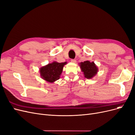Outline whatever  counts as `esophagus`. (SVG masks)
<instances>
[{
	"label": "esophagus",
	"mask_w": 135,
	"mask_h": 135,
	"mask_svg": "<svg viewBox=\"0 0 135 135\" xmlns=\"http://www.w3.org/2000/svg\"><path fill=\"white\" fill-rule=\"evenodd\" d=\"M71 62H72V63H76V60H75V59H71Z\"/></svg>",
	"instance_id": "obj_1"
}]
</instances>
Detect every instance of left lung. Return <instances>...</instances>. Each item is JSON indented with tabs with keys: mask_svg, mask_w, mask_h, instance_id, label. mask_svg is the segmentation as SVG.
<instances>
[{
	"mask_svg": "<svg viewBox=\"0 0 135 135\" xmlns=\"http://www.w3.org/2000/svg\"><path fill=\"white\" fill-rule=\"evenodd\" d=\"M81 71L84 73V77L88 79H91L98 72V67L94 62L86 60L79 63Z\"/></svg>",
	"mask_w": 135,
	"mask_h": 135,
	"instance_id": "8db88e82",
	"label": "left lung"
}]
</instances>
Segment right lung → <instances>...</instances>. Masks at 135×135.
<instances>
[{"mask_svg":"<svg viewBox=\"0 0 135 135\" xmlns=\"http://www.w3.org/2000/svg\"><path fill=\"white\" fill-rule=\"evenodd\" d=\"M67 63V62L58 63L54 61L46 66H42L39 70L40 77L47 82L54 83L55 81L60 79V76L63 72V67Z\"/></svg>","mask_w":135,"mask_h":135,"instance_id":"right-lung-1","label":"right lung"}]
</instances>
